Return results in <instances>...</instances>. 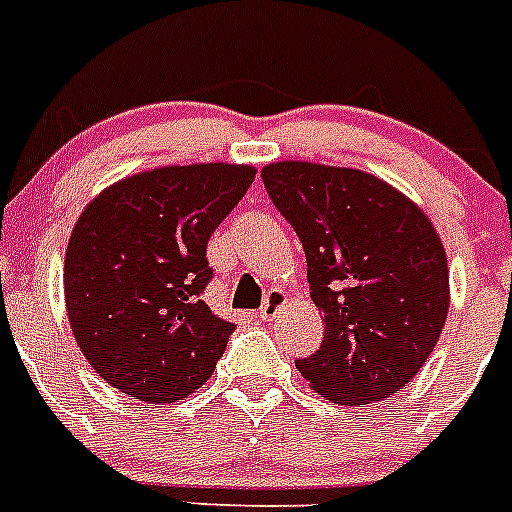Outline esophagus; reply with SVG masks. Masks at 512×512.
<instances>
[{"label":"esophagus","instance_id":"34e87169","mask_svg":"<svg viewBox=\"0 0 512 512\" xmlns=\"http://www.w3.org/2000/svg\"><path fill=\"white\" fill-rule=\"evenodd\" d=\"M284 302H287V295H284L282 289H271L269 295L264 297V305H261V310H259V318L261 320L274 318V315H277V310L284 305Z\"/></svg>","mask_w":512,"mask_h":512}]
</instances>
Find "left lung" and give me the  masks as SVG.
I'll return each instance as SVG.
<instances>
[{
  "mask_svg": "<svg viewBox=\"0 0 512 512\" xmlns=\"http://www.w3.org/2000/svg\"><path fill=\"white\" fill-rule=\"evenodd\" d=\"M261 179L305 248L310 297L325 318L318 351L295 361L302 377L341 405L402 390L449 312L446 253L431 220L356 169L282 161Z\"/></svg>",
  "mask_w": 512,
  "mask_h": 512,
  "instance_id": "8db88e82",
  "label": "left lung"
}]
</instances>
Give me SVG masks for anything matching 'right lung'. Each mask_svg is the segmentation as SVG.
Returning <instances> with one entry per match:
<instances>
[{"label": "right lung", "mask_w": 512, "mask_h": 512, "mask_svg": "<svg viewBox=\"0 0 512 512\" xmlns=\"http://www.w3.org/2000/svg\"><path fill=\"white\" fill-rule=\"evenodd\" d=\"M256 169L166 166L112 184L71 233L63 292L81 354L133 400L174 402L210 379L235 325L210 310L207 241Z\"/></svg>", "instance_id": "right-lung-1"}]
</instances>
